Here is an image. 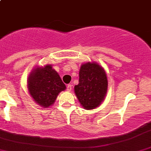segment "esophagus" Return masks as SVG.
<instances>
[{
    "instance_id": "esophagus-1",
    "label": "esophagus",
    "mask_w": 151,
    "mask_h": 151,
    "mask_svg": "<svg viewBox=\"0 0 151 151\" xmlns=\"http://www.w3.org/2000/svg\"><path fill=\"white\" fill-rule=\"evenodd\" d=\"M66 90L68 91H70L72 90V85H70V84H69V85H67V86H66Z\"/></svg>"
}]
</instances>
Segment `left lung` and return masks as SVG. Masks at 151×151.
Returning a JSON list of instances; mask_svg holds the SVG:
<instances>
[{
	"instance_id": "1",
	"label": "left lung",
	"mask_w": 151,
	"mask_h": 151,
	"mask_svg": "<svg viewBox=\"0 0 151 151\" xmlns=\"http://www.w3.org/2000/svg\"><path fill=\"white\" fill-rule=\"evenodd\" d=\"M108 80L106 72L96 63L83 64L80 68L78 85L75 93L82 106L86 109L98 107L107 92Z\"/></svg>"
}]
</instances>
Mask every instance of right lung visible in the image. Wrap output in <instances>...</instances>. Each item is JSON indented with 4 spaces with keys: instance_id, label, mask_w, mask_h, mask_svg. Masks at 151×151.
<instances>
[{
    "instance_id": "right-lung-1",
    "label": "right lung",
    "mask_w": 151,
    "mask_h": 151,
    "mask_svg": "<svg viewBox=\"0 0 151 151\" xmlns=\"http://www.w3.org/2000/svg\"><path fill=\"white\" fill-rule=\"evenodd\" d=\"M28 79V89L36 103L48 107L55 103L59 93L66 86L58 73L50 65L33 70Z\"/></svg>"
}]
</instances>
